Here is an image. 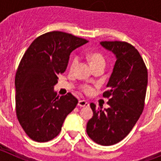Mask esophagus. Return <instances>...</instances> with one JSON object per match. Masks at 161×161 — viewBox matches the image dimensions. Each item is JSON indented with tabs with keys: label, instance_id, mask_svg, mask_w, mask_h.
I'll return each instance as SVG.
<instances>
[{
	"label": "esophagus",
	"instance_id": "obj_1",
	"mask_svg": "<svg viewBox=\"0 0 161 161\" xmlns=\"http://www.w3.org/2000/svg\"><path fill=\"white\" fill-rule=\"evenodd\" d=\"M89 106V103L85 100H80L78 102V106L80 107H87Z\"/></svg>",
	"mask_w": 161,
	"mask_h": 161
}]
</instances>
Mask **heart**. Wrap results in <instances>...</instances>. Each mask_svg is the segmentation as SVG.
<instances>
[{
    "instance_id": "heart-1",
    "label": "heart",
    "mask_w": 161,
    "mask_h": 161,
    "mask_svg": "<svg viewBox=\"0 0 161 161\" xmlns=\"http://www.w3.org/2000/svg\"><path fill=\"white\" fill-rule=\"evenodd\" d=\"M89 62H90L91 65H93L95 64L101 63V62H105V59L103 58L101 54L98 53H93L89 55ZM78 62V58L76 56H74L73 59L72 60V63H71V69H73L75 68V66L76 65ZM82 89L85 93H90L92 92V88L90 86H88V85H84L82 87Z\"/></svg>"
}]
</instances>
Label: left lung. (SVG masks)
Wrapping results in <instances>:
<instances>
[{
    "label": "left lung",
    "mask_w": 161,
    "mask_h": 161,
    "mask_svg": "<svg viewBox=\"0 0 161 161\" xmlns=\"http://www.w3.org/2000/svg\"><path fill=\"white\" fill-rule=\"evenodd\" d=\"M116 58L103 97H109V108L97 109L91 103L93 117L86 126L88 136L95 143L110 146L126 137L137 123L144 106L147 70L141 55L126 42H101Z\"/></svg>",
    "instance_id": "8db88e82"
}]
</instances>
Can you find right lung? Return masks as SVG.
<instances>
[{
  "label": "right lung",
  "mask_w": 161,
  "mask_h": 161,
  "mask_svg": "<svg viewBox=\"0 0 161 161\" xmlns=\"http://www.w3.org/2000/svg\"><path fill=\"white\" fill-rule=\"evenodd\" d=\"M89 41L71 34L52 31L35 38L20 62L15 76L16 112L31 139L47 142L58 136L78 100L72 93L57 96L58 74L68 66L69 56Z\"/></svg>",
  "instance_id": "obj_1"
}]
</instances>
